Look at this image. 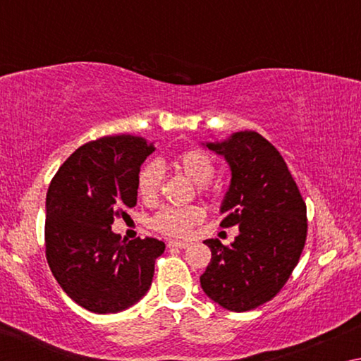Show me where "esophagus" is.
I'll list each match as a JSON object with an SVG mask.
<instances>
[{
    "label": "esophagus",
    "instance_id": "34e87169",
    "mask_svg": "<svg viewBox=\"0 0 361 361\" xmlns=\"http://www.w3.org/2000/svg\"><path fill=\"white\" fill-rule=\"evenodd\" d=\"M169 248H180V250H183V248H188L189 247V243L188 242H181V240H169Z\"/></svg>",
    "mask_w": 361,
    "mask_h": 361
}]
</instances>
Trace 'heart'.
<instances>
[{
	"label": "heart",
	"instance_id": "heart-1",
	"mask_svg": "<svg viewBox=\"0 0 361 361\" xmlns=\"http://www.w3.org/2000/svg\"><path fill=\"white\" fill-rule=\"evenodd\" d=\"M173 166L197 186L207 185L215 173V164H213L212 157L199 149L181 152L173 161ZM137 188L140 197L146 202H151L157 197L159 188H161V169L157 164L151 162L142 169L138 175ZM202 216L204 212L199 207H185V209L169 207L152 218V228L167 235H186L192 229V226L202 219Z\"/></svg>",
	"mask_w": 361,
	"mask_h": 361
}]
</instances>
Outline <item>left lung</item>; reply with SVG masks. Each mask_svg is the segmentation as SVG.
<instances>
[{"label":"left lung","mask_w":361,"mask_h":361,"mask_svg":"<svg viewBox=\"0 0 361 361\" xmlns=\"http://www.w3.org/2000/svg\"><path fill=\"white\" fill-rule=\"evenodd\" d=\"M202 146L223 156L231 183L219 207L221 226H239L231 245L207 239L212 261L200 286L232 312L256 309L277 295L302 253L305 204L280 152L258 132H235Z\"/></svg>","instance_id":"1"}]
</instances>
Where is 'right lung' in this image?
I'll use <instances>...</instances> for the list:
<instances>
[{
    "mask_svg": "<svg viewBox=\"0 0 361 361\" xmlns=\"http://www.w3.org/2000/svg\"><path fill=\"white\" fill-rule=\"evenodd\" d=\"M154 143L116 135L85 143L66 159L46 195V258L73 301L95 314H116L148 293L157 239L121 240L114 216L137 205L138 173Z\"/></svg>",
    "mask_w": 361,
    "mask_h": 361,
    "instance_id": "add662e5",
    "label": "right lung"
}]
</instances>
